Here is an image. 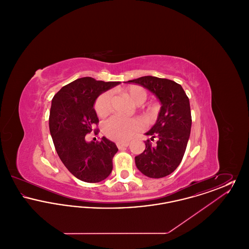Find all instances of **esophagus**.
<instances>
[{"instance_id": "1", "label": "esophagus", "mask_w": 249, "mask_h": 249, "mask_svg": "<svg viewBox=\"0 0 249 249\" xmlns=\"http://www.w3.org/2000/svg\"><path fill=\"white\" fill-rule=\"evenodd\" d=\"M117 145L119 149L123 148V147H127L129 145V142H117Z\"/></svg>"}]
</instances>
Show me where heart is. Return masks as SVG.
<instances>
[{
	"instance_id": "obj_1",
	"label": "heart",
	"mask_w": 249,
	"mask_h": 249,
	"mask_svg": "<svg viewBox=\"0 0 249 249\" xmlns=\"http://www.w3.org/2000/svg\"><path fill=\"white\" fill-rule=\"evenodd\" d=\"M125 93L136 106L143 104L147 98L146 91L138 86L128 87L125 89ZM94 108L98 116L105 117L108 115L112 109V93L106 91L100 95L95 102ZM142 127V121L139 119H122L114 116L104 123L103 130L107 136L113 140L126 141L134 132L141 130Z\"/></svg>"
}]
</instances>
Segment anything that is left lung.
<instances>
[{
    "label": "left lung",
    "instance_id": "8db88e82",
    "mask_svg": "<svg viewBox=\"0 0 249 249\" xmlns=\"http://www.w3.org/2000/svg\"><path fill=\"white\" fill-rule=\"evenodd\" d=\"M128 82L145 88L161 105L156 123L144 133L156 143L145 142L135 164L147 178H164L178 168L186 151L191 129L190 100L181 85L166 78L147 75Z\"/></svg>",
    "mask_w": 249,
    "mask_h": 249
}]
</instances>
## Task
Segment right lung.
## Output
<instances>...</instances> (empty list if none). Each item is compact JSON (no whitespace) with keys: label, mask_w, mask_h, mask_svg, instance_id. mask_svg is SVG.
I'll return each instance as SVG.
<instances>
[{"label":"right lung","mask_w":249,"mask_h":249,"mask_svg":"<svg viewBox=\"0 0 249 249\" xmlns=\"http://www.w3.org/2000/svg\"><path fill=\"white\" fill-rule=\"evenodd\" d=\"M119 84L82 77L62 87L52 99L49 130L56 151L71 175L84 182H101L112 172L116 143L105 136L88 142L86 134L99 122L93 108L97 98Z\"/></svg>","instance_id":"obj_1"}]
</instances>
